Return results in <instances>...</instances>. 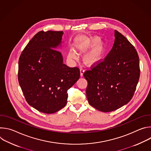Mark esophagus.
Returning a JSON list of instances; mask_svg holds the SVG:
<instances>
[{
	"label": "esophagus",
	"mask_w": 151,
	"mask_h": 151,
	"mask_svg": "<svg viewBox=\"0 0 151 151\" xmlns=\"http://www.w3.org/2000/svg\"><path fill=\"white\" fill-rule=\"evenodd\" d=\"M85 72V70L83 69V68H81L80 69V75H81V76H82L83 75V73Z\"/></svg>",
	"instance_id": "obj_1"
}]
</instances>
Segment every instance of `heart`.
I'll use <instances>...</instances> for the list:
<instances>
[{
    "label": "heart",
    "instance_id": "obj_1",
    "mask_svg": "<svg viewBox=\"0 0 151 151\" xmlns=\"http://www.w3.org/2000/svg\"><path fill=\"white\" fill-rule=\"evenodd\" d=\"M89 49L90 50L86 52L83 57V61L86 65L91 66L96 65L103 60L106 52V45L99 37L93 36L79 48V50L82 52ZM69 56L71 58H76L75 53L73 51H70Z\"/></svg>",
    "mask_w": 151,
    "mask_h": 151
}]
</instances>
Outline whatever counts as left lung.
Masks as SVG:
<instances>
[{"label":"left lung","instance_id":"1","mask_svg":"<svg viewBox=\"0 0 151 151\" xmlns=\"http://www.w3.org/2000/svg\"><path fill=\"white\" fill-rule=\"evenodd\" d=\"M114 46L103 61L86 70V94L91 106L108 112L131 100L140 77L139 57L134 47L117 30Z\"/></svg>","mask_w":151,"mask_h":151}]
</instances>
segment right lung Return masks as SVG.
<instances>
[{
	"instance_id": "add662e5",
	"label": "right lung",
	"mask_w": 151,
	"mask_h": 151,
	"mask_svg": "<svg viewBox=\"0 0 151 151\" xmlns=\"http://www.w3.org/2000/svg\"><path fill=\"white\" fill-rule=\"evenodd\" d=\"M63 31H40L30 40L18 60V79L26 101L39 112L53 114L67 104L68 90L80 77L78 68L63 63L54 49Z\"/></svg>"
}]
</instances>
